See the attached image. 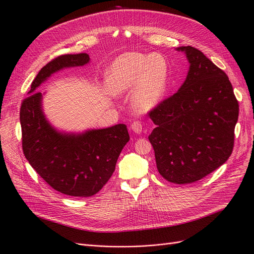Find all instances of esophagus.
Wrapping results in <instances>:
<instances>
[{
  "label": "esophagus",
  "instance_id": "34e87169",
  "mask_svg": "<svg viewBox=\"0 0 254 254\" xmlns=\"http://www.w3.org/2000/svg\"><path fill=\"white\" fill-rule=\"evenodd\" d=\"M130 128H132V130H133L134 133L140 134V133L142 132L143 126H142V124L140 121H135V122H133L132 126H130Z\"/></svg>",
  "mask_w": 254,
  "mask_h": 254
}]
</instances>
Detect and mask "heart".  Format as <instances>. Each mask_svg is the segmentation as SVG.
Instances as JSON below:
<instances>
[{
  "label": "heart",
  "mask_w": 254,
  "mask_h": 254,
  "mask_svg": "<svg viewBox=\"0 0 254 254\" xmlns=\"http://www.w3.org/2000/svg\"><path fill=\"white\" fill-rule=\"evenodd\" d=\"M106 83L113 95H121L133 89L132 108L146 113L156 108L165 95L168 64L159 53L127 52L119 55L108 69Z\"/></svg>",
  "instance_id": "b5f03b06"
}]
</instances>
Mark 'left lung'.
Instances as JSON below:
<instances>
[{
  "label": "left lung",
  "instance_id": "obj_1",
  "mask_svg": "<svg viewBox=\"0 0 254 254\" xmlns=\"http://www.w3.org/2000/svg\"><path fill=\"white\" fill-rule=\"evenodd\" d=\"M190 62L181 88L148 113V136L158 172L176 184L199 181L224 164L234 144L239 102L223 70L191 46L179 47Z\"/></svg>",
  "mask_w": 254,
  "mask_h": 254
}]
</instances>
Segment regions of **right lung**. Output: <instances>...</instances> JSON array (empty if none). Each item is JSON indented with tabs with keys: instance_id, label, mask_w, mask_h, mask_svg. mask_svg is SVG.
<instances>
[{
	"instance_id": "add662e5",
	"label": "right lung",
	"mask_w": 254,
	"mask_h": 254,
	"mask_svg": "<svg viewBox=\"0 0 254 254\" xmlns=\"http://www.w3.org/2000/svg\"><path fill=\"white\" fill-rule=\"evenodd\" d=\"M89 62L87 53H78L62 55L47 64L32 81L20 111L22 145L28 162L53 190L72 196L97 193L114 173L129 140L126 125L74 134L59 132L46 119L37 87L55 72Z\"/></svg>"
}]
</instances>
